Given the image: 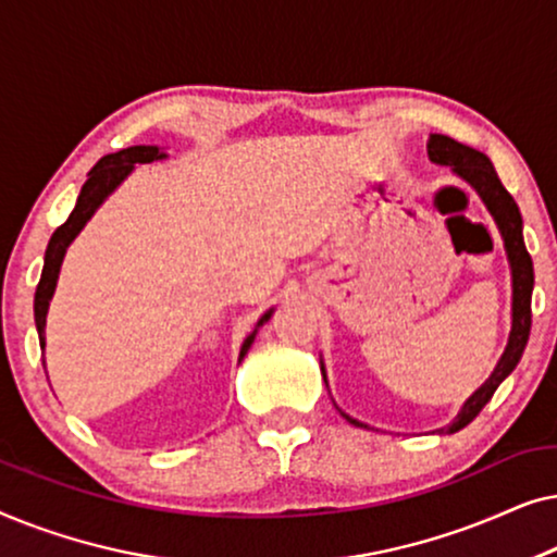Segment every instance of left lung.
I'll use <instances>...</instances> for the list:
<instances>
[{
  "label": "left lung",
  "instance_id": "8db88e82",
  "mask_svg": "<svg viewBox=\"0 0 557 557\" xmlns=\"http://www.w3.org/2000/svg\"><path fill=\"white\" fill-rule=\"evenodd\" d=\"M429 159L436 164L451 166L454 174H459L463 182H469V185L476 189V195L482 197L486 210L492 212L494 223L499 227L502 240H505L507 258H509V269H512V332H509L505 355L499 357L497 368H494L490 380H486V383L479 387L467 403H463L459 416L454 418V423H448L446 429L438 431V433H456L461 431L463 425L474 421L479 410L492 400V395L502 385V380H505L509 372L517 368V362H520L524 345H528L530 339V324H532L530 304H532V286H535V271H532V258L528 253V248H524L520 208H517L512 195H509L505 185L499 182L490 157L467 147V144L454 141L451 136L431 134ZM322 375H324V364H322ZM324 383H326V375H324ZM342 416H345L352 425H362V429H368V425L355 421V418H349L347 413Z\"/></svg>",
  "mask_w": 557,
  "mask_h": 557
}]
</instances>
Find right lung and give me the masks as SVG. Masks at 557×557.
<instances>
[{
    "mask_svg": "<svg viewBox=\"0 0 557 557\" xmlns=\"http://www.w3.org/2000/svg\"><path fill=\"white\" fill-rule=\"evenodd\" d=\"M164 157L166 154L159 147H144L141 144V147L121 149V151H116V154H106L103 159H98V164L88 172V180H86V185L81 187L78 202H75L71 218H67L65 223L60 225L55 233H52L48 250H45L42 276H40V284H37V292H35V324H37V334H40L42 349H45V317H48L50 299H52V294H55L58 273H60V265H63L67 246H71V243L75 240V235L83 231V225L94 218V212L101 208V202L106 200V197H109L113 189H116L121 182H124L128 174L134 172V164H149V162H157V159H164ZM271 314H273V309L265 311V314L261 317V322L256 324V330L248 334L246 342H243L240 360L248 355L250 345H253L258 326H261L263 322H269Z\"/></svg>",
    "mask_w": 557,
    "mask_h": 557,
    "instance_id": "obj_1",
    "label": "right lung"
}]
</instances>
